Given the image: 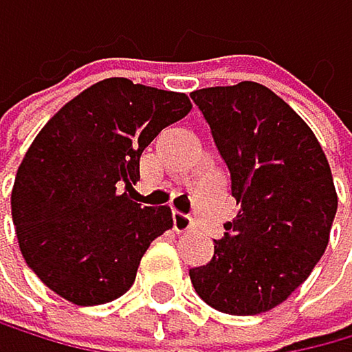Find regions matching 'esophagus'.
<instances>
[{
    "instance_id": "esophagus-1",
    "label": "esophagus",
    "mask_w": 352,
    "mask_h": 352,
    "mask_svg": "<svg viewBox=\"0 0 352 352\" xmlns=\"http://www.w3.org/2000/svg\"><path fill=\"white\" fill-rule=\"evenodd\" d=\"M172 220H174V231H178V234H183V231H189L194 227V220H191L187 214H180V211H174Z\"/></svg>"
}]
</instances>
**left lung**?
I'll return each mask as SVG.
<instances>
[{
    "label": "left lung",
    "instance_id": "obj_1",
    "mask_svg": "<svg viewBox=\"0 0 352 352\" xmlns=\"http://www.w3.org/2000/svg\"><path fill=\"white\" fill-rule=\"evenodd\" d=\"M231 174L238 216L214 258L189 269L209 307L258 315L287 300L329 245L333 174L311 127L269 87L242 81L191 92Z\"/></svg>",
    "mask_w": 352,
    "mask_h": 352
}]
</instances>
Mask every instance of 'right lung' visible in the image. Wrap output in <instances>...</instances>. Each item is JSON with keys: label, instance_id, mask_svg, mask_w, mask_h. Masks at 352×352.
Here are the masks:
<instances>
[{"label": "right lung", "instance_id": "right-lung-1", "mask_svg": "<svg viewBox=\"0 0 352 352\" xmlns=\"http://www.w3.org/2000/svg\"><path fill=\"white\" fill-rule=\"evenodd\" d=\"M191 110L183 92L123 76L90 85L37 134L14 176L12 222L28 267L79 307L134 284L152 240L172 229V209L141 207L132 189L143 149Z\"/></svg>", "mask_w": 352, "mask_h": 352}]
</instances>
